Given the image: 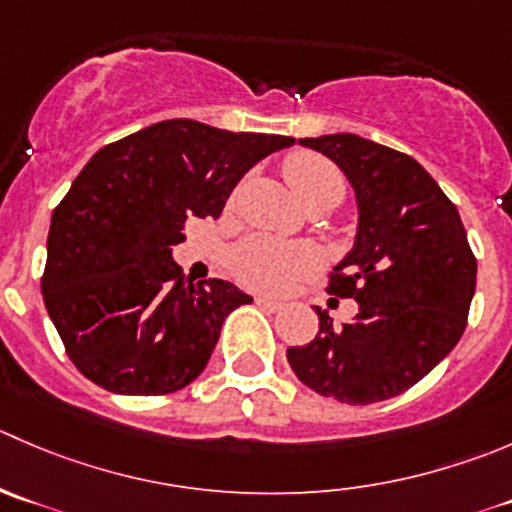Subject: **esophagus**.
Returning <instances> with one entry per match:
<instances>
[{"instance_id": "obj_1", "label": "esophagus", "mask_w": 512, "mask_h": 512, "mask_svg": "<svg viewBox=\"0 0 512 512\" xmlns=\"http://www.w3.org/2000/svg\"><path fill=\"white\" fill-rule=\"evenodd\" d=\"M255 302L260 307H265V310H282V302L280 300H275V297H267V295H260V297H255Z\"/></svg>"}]
</instances>
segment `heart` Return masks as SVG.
<instances>
[{"instance_id": "1", "label": "heart", "mask_w": 512, "mask_h": 512, "mask_svg": "<svg viewBox=\"0 0 512 512\" xmlns=\"http://www.w3.org/2000/svg\"><path fill=\"white\" fill-rule=\"evenodd\" d=\"M282 172L302 205L327 187H342L335 167L310 152H295L287 157ZM320 262L322 257L317 247L307 242L272 240V237H252L242 242L232 255V267L240 282L255 290L272 292L285 290L300 277L310 275L320 267Z\"/></svg>"}]
</instances>
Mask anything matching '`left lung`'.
<instances>
[{
    "label": "left lung",
    "instance_id": "obj_1",
    "mask_svg": "<svg viewBox=\"0 0 512 512\" xmlns=\"http://www.w3.org/2000/svg\"><path fill=\"white\" fill-rule=\"evenodd\" d=\"M335 162L355 192L352 250L332 267L357 315L335 325L315 307V340L287 350L307 388L347 405L395 398L423 380L468 322L478 262L458 207L413 157L350 135L297 140Z\"/></svg>",
    "mask_w": 512,
    "mask_h": 512
}]
</instances>
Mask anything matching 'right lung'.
Here are the masks:
<instances>
[{"label": "right lung", "instance_id": "1", "mask_svg": "<svg viewBox=\"0 0 512 512\" xmlns=\"http://www.w3.org/2000/svg\"><path fill=\"white\" fill-rule=\"evenodd\" d=\"M292 137L165 119L102 147L52 215L42 295L67 355L117 395H165L205 370L225 317L252 302L172 260L187 217H220L237 182Z\"/></svg>", "mask_w": 512, "mask_h": 512}]
</instances>
